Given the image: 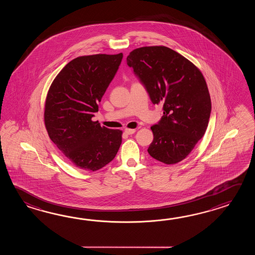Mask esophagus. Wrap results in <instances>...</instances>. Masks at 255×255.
I'll return each instance as SVG.
<instances>
[{
  "label": "esophagus",
  "instance_id": "1",
  "mask_svg": "<svg viewBox=\"0 0 255 255\" xmlns=\"http://www.w3.org/2000/svg\"><path fill=\"white\" fill-rule=\"evenodd\" d=\"M135 132V129H131V128H126L125 133L127 135H132Z\"/></svg>",
  "mask_w": 255,
  "mask_h": 255
}]
</instances>
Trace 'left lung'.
Here are the masks:
<instances>
[{
	"mask_svg": "<svg viewBox=\"0 0 255 255\" xmlns=\"http://www.w3.org/2000/svg\"><path fill=\"white\" fill-rule=\"evenodd\" d=\"M127 64L144 85L154 105H162L161 120L151 128L152 157L176 164L190 154L206 132L212 102L204 76L190 61L166 46L130 52Z\"/></svg>",
	"mask_w": 255,
	"mask_h": 255,
	"instance_id": "left-lung-1",
	"label": "left lung"
}]
</instances>
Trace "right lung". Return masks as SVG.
<instances>
[{"instance_id":"1","label":"right lung","mask_w":255,"mask_h":255,"mask_svg":"<svg viewBox=\"0 0 255 255\" xmlns=\"http://www.w3.org/2000/svg\"><path fill=\"white\" fill-rule=\"evenodd\" d=\"M123 54H93L72 60L49 88L44 125L49 137L76 168L96 171L112 161L122 131L92 121Z\"/></svg>"}]
</instances>
